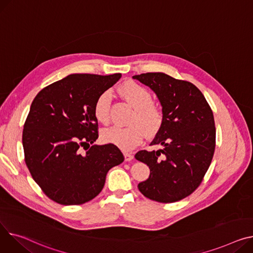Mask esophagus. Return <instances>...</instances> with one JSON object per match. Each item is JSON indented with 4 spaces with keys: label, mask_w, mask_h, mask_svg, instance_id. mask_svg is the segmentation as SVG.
<instances>
[{
    "label": "esophagus",
    "mask_w": 253,
    "mask_h": 253,
    "mask_svg": "<svg viewBox=\"0 0 253 253\" xmlns=\"http://www.w3.org/2000/svg\"><path fill=\"white\" fill-rule=\"evenodd\" d=\"M124 158H125V162H130V161H132L133 160V158H134V156L132 155V154H124Z\"/></svg>",
    "instance_id": "esophagus-1"
}]
</instances>
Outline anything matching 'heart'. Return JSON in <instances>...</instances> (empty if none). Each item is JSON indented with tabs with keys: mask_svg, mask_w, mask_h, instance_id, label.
Listing matches in <instances>:
<instances>
[{
	"mask_svg": "<svg viewBox=\"0 0 253 253\" xmlns=\"http://www.w3.org/2000/svg\"><path fill=\"white\" fill-rule=\"evenodd\" d=\"M119 93L126 102L134 108L127 127H111L103 130L102 139L106 143L116 145L129 151L139 145L145 135L153 137L161 130L164 123V114L155 105L151 92L141 84L126 82L119 88ZM112 94L109 90L100 93L96 98L93 113L96 120L103 124H109L111 116Z\"/></svg>",
	"mask_w": 253,
	"mask_h": 253,
	"instance_id": "obj_1",
	"label": "heart"
}]
</instances>
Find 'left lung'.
<instances>
[{
  "label": "left lung",
  "mask_w": 253,
  "mask_h": 253,
  "mask_svg": "<svg viewBox=\"0 0 253 253\" xmlns=\"http://www.w3.org/2000/svg\"><path fill=\"white\" fill-rule=\"evenodd\" d=\"M133 78L157 93L164 114L163 126L150 143L164 148L135 155L150 169L149 178L138 184V189L158 203H175L198 188L211 166L215 148L211 108L189 81L160 72Z\"/></svg>",
  "instance_id": "obj_1"
}]
</instances>
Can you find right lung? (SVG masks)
<instances>
[{
    "instance_id": "1",
    "label": "right lung",
    "mask_w": 253,
    "mask_h": 253,
    "mask_svg": "<svg viewBox=\"0 0 253 253\" xmlns=\"http://www.w3.org/2000/svg\"><path fill=\"white\" fill-rule=\"evenodd\" d=\"M71 74L42 88L24 123V161L42 192L63 206H78L103 190L107 173L124 161L116 145L98 137L96 98L121 78Z\"/></svg>"
}]
</instances>
